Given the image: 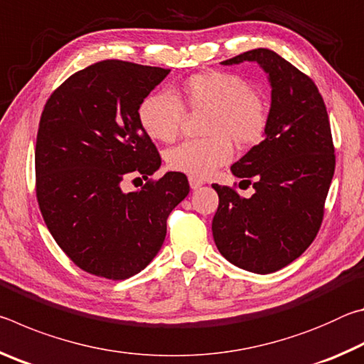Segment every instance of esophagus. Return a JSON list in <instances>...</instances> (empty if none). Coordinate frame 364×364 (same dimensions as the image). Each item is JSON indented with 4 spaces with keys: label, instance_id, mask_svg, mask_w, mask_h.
Returning <instances> with one entry per match:
<instances>
[{
    "label": "esophagus",
    "instance_id": "34e87169",
    "mask_svg": "<svg viewBox=\"0 0 364 364\" xmlns=\"http://www.w3.org/2000/svg\"><path fill=\"white\" fill-rule=\"evenodd\" d=\"M202 184H204V180H200V178H196V176H189V186H191V189L200 188Z\"/></svg>",
    "mask_w": 364,
    "mask_h": 364
}]
</instances>
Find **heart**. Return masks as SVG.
Wrapping results in <instances>:
<instances>
[{
    "label": "heart",
    "instance_id": "heart-1",
    "mask_svg": "<svg viewBox=\"0 0 364 364\" xmlns=\"http://www.w3.org/2000/svg\"><path fill=\"white\" fill-rule=\"evenodd\" d=\"M188 109L191 114H204L202 134L167 152L173 170L196 178L212 175L230 162L232 143L241 149L257 146L268 130L269 109L242 77L230 72L208 70L183 80L175 96L157 91L139 106V120L152 139L173 143L180 136Z\"/></svg>",
    "mask_w": 364,
    "mask_h": 364
}]
</instances>
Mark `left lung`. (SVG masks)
Wrapping results in <instances>:
<instances>
[{"label": "left lung", "mask_w": 364, "mask_h": 364, "mask_svg": "<svg viewBox=\"0 0 364 364\" xmlns=\"http://www.w3.org/2000/svg\"><path fill=\"white\" fill-rule=\"evenodd\" d=\"M255 60L269 75L268 130L232 165L249 199L234 186L212 184L218 208L212 221L215 244L226 260L258 274L292 263L315 241L336 168L328 110L315 82L279 54L258 48L226 59Z\"/></svg>", "instance_id": "left-lung-1"}]
</instances>
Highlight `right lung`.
Returning <instances> with one entry per match:
<instances>
[{"mask_svg": "<svg viewBox=\"0 0 364 364\" xmlns=\"http://www.w3.org/2000/svg\"><path fill=\"white\" fill-rule=\"evenodd\" d=\"M170 69L107 59L48 97L35 146V193L49 232L78 268L122 281L151 263L188 178H152L162 159L138 109ZM128 181L138 191L125 193ZM145 183H143L142 181Z\"/></svg>", "mask_w": 364, "mask_h": 364, "instance_id": "obj_1", "label": "right lung"}]
</instances>
